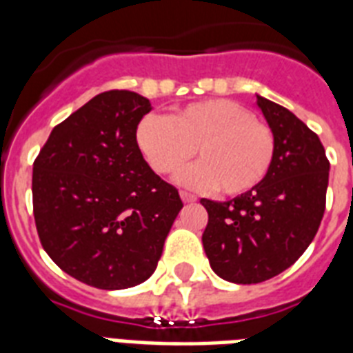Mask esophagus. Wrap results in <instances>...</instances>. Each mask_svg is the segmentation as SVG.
Returning <instances> with one entry per match:
<instances>
[{"mask_svg": "<svg viewBox=\"0 0 353 353\" xmlns=\"http://www.w3.org/2000/svg\"><path fill=\"white\" fill-rule=\"evenodd\" d=\"M179 196H181V199L185 201V203H192V201H196V199H198V196H194V194L187 192V190H181V192H179Z\"/></svg>", "mask_w": 353, "mask_h": 353, "instance_id": "34e87169", "label": "esophagus"}]
</instances>
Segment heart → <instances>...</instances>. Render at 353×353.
I'll return each instance as SVG.
<instances>
[{"label":"heart","mask_w":353,"mask_h":353,"mask_svg":"<svg viewBox=\"0 0 353 353\" xmlns=\"http://www.w3.org/2000/svg\"><path fill=\"white\" fill-rule=\"evenodd\" d=\"M137 144L157 174H170L196 152L199 161L179 172V181L214 187L223 196L256 188L276 154L273 128L254 119L249 108L225 99L188 104L170 117H144Z\"/></svg>","instance_id":"b5f03b06"}]
</instances>
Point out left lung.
I'll return each instance as SVG.
<instances>
[{
    "mask_svg": "<svg viewBox=\"0 0 353 353\" xmlns=\"http://www.w3.org/2000/svg\"><path fill=\"white\" fill-rule=\"evenodd\" d=\"M256 102L276 137L271 170L231 201L201 199L209 212L201 240L210 268L234 284H258L293 265L326 209L330 161L317 133L276 102Z\"/></svg>",
    "mask_w": 353,
    "mask_h": 353,
    "instance_id": "8db88e82",
    "label": "left lung"
}]
</instances>
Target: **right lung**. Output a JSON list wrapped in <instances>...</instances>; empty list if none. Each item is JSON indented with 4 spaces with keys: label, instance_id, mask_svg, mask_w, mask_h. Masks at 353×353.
<instances>
[{
    "label": "right lung",
    "instance_id": "right-lung-1",
    "mask_svg": "<svg viewBox=\"0 0 353 353\" xmlns=\"http://www.w3.org/2000/svg\"><path fill=\"white\" fill-rule=\"evenodd\" d=\"M150 110L133 91H104L52 128L32 165L41 247L62 271L99 290L148 280L183 207L139 148L137 126Z\"/></svg>",
    "mask_w": 353,
    "mask_h": 353
}]
</instances>
